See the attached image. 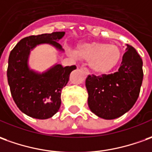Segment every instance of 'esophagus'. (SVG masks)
Returning a JSON list of instances; mask_svg holds the SVG:
<instances>
[{
	"label": "esophagus",
	"instance_id": "1",
	"mask_svg": "<svg viewBox=\"0 0 152 152\" xmlns=\"http://www.w3.org/2000/svg\"><path fill=\"white\" fill-rule=\"evenodd\" d=\"M81 72H82L83 74L84 78H86L87 77H88V70L83 68V69H81Z\"/></svg>",
	"mask_w": 152,
	"mask_h": 152
}]
</instances>
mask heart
Listing matches in <instances>:
<instances>
[{
    "label": "heart",
    "mask_w": 152,
    "mask_h": 152,
    "mask_svg": "<svg viewBox=\"0 0 152 152\" xmlns=\"http://www.w3.org/2000/svg\"><path fill=\"white\" fill-rule=\"evenodd\" d=\"M74 57L88 62L90 70L97 75L110 74L119 64L122 57V50L117 45L99 41H90L79 45Z\"/></svg>",
    "instance_id": "obj_1"
}]
</instances>
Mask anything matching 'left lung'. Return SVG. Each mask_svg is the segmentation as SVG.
<instances>
[{
  "instance_id": "obj_1",
  "label": "left lung",
  "mask_w": 152,
  "mask_h": 152,
  "mask_svg": "<svg viewBox=\"0 0 152 152\" xmlns=\"http://www.w3.org/2000/svg\"><path fill=\"white\" fill-rule=\"evenodd\" d=\"M126 50L118 72L87 78L88 104L98 118L107 120L119 118L137 100L143 79L142 60L132 46L126 45Z\"/></svg>"
}]
</instances>
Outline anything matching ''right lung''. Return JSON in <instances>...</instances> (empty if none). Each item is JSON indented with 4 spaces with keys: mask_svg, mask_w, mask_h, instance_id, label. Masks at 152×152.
I'll return each instance as SVG.
<instances>
[{
    "mask_svg": "<svg viewBox=\"0 0 152 152\" xmlns=\"http://www.w3.org/2000/svg\"><path fill=\"white\" fill-rule=\"evenodd\" d=\"M65 32L30 35L22 39L11 50L8 59L7 78L15 104L23 113L36 119H48L56 113L61 105V91L76 66L63 67L55 64L42 73L29 64L30 52L36 46L50 45L64 52L59 39Z\"/></svg>",
    "mask_w": 152,
    "mask_h": 152,
    "instance_id": "right-lung-1",
    "label": "right lung"
}]
</instances>
